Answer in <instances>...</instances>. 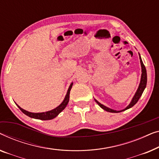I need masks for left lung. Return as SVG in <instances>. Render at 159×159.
<instances>
[{
    "mask_svg": "<svg viewBox=\"0 0 159 159\" xmlns=\"http://www.w3.org/2000/svg\"><path fill=\"white\" fill-rule=\"evenodd\" d=\"M139 57H140V64H141V68H142V75H141V79H140V85H139V87H138L137 91H136L135 96H134V97L133 98V99H132V101L130 102V104H129L128 106H127L126 108L123 110L122 111H116V110H113V109H109L108 107L104 106V105L100 104V103L97 101V100H95V102L97 103L98 105L100 107H102L103 109H104L105 111H109V112H113V113H117V112H120V111H125L127 109H129L131 108L132 107H133L134 105H135L136 103L138 102V100H139L140 97H141L143 92L145 88H146V84H147V73H146V67H145L143 62L142 61V59L141 57H140V55L139 54Z\"/></svg>",
    "mask_w": 159,
    "mask_h": 159,
    "instance_id": "8db88e82",
    "label": "left lung"
}]
</instances>
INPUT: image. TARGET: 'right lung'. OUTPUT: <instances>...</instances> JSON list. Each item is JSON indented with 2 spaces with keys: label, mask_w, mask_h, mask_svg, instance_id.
I'll use <instances>...</instances> for the list:
<instances>
[{
  "label": "right lung",
  "mask_w": 159,
  "mask_h": 159,
  "mask_svg": "<svg viewBox=\"0 0 159 159\" xmlns=\"http://www.w3.org/2000/svg\"><path fill=\"white\" fill-rule=\"evenodd\" d=\"M72 86H73V83L70 84V86H69L68 92H67V94L66 96V97H65L63 102H62L57 107H56V108L52 109V110L51 111H46V112H42V113H32V112H30V111L24 110V109L21 108L19 105H17V106L22 112L25 114L26 115L29 116L30 117L34 118V119L41 120H52L55 117H57V116L59 115V114L65 108H66V107L67 106V104H68V103L69 102V98H70V91L71 88H72Z\"/></svg>",
  "instance_id": "1"
}]
</instances>
